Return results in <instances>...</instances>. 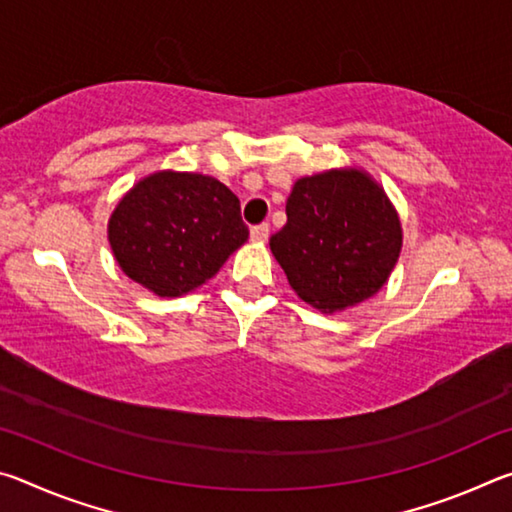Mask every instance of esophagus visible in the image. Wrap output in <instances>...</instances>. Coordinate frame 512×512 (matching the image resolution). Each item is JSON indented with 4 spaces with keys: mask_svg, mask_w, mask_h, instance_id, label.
Here are the masks:
<instances>
[{
    "mask_svg": "<svg viewBox=\"0 0 512 512\" xmlns=\"http://www.w3.org/2000/svg\"><path fill=\"white\" fill-rule=\"evenodd\" d=\"M250 239L257 241V244H264V241L268 239V225L266 223L255 225V228L250 230Z\"/></svg>",
    "mask_w": 512,
    "mask_h": 512,
    "instance_id": "obj_1",
    "label": "esophagus"
}]
</instances>
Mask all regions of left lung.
<instances>
[{
    "instance_id": "left-lung-1",
    "label": "left lung",
    "mask_w": 512,
    "mask_h": 512,
    "mask_svg": "<svg viewBox=\"0 0 512 512\" xmlns=\"http://www.w3.org/2000/svg\"><path fill=\"white\" fill-rule=\"evenodd\" d=\"M402 221L368 171L341 167L298 178L287 225L268 246L300 300L336 314L384 287L402 253Z\"/></svg>"
}]
</instances>
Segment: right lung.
<instances>
[{"instance_id":"right-lung-1","label":"right lung","mask_w":512,"mask_h":512,"mask_svg":"<svg viewBox=\"0 0 512 512\" xmlns=\"http://www.w3.org/2000/svg\"><path fill=\"white\" fill-rule=\"evenodd\" d=\"M246 239L239 198L196 171L149 173L119 198L108 219L115 262L158 298L203 287Z\"/></svg>"}]
</instances>
